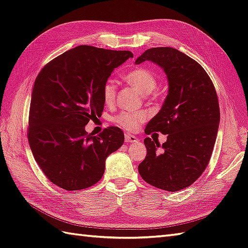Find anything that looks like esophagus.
<instances>
[{
	"label": "esophagus",
	"instance_id": "34e87169",
	"mask_svg": "<svg viewBox=\"0 0 248 248\" xmlns=\"http://www.w3.org/2000/svg\"><path fill=\"white\" fill-rule=\"evenodd\" d=\"M138 141V139H137V137L136 136H134V135H131V134H125V142H137Z\"/></svg>",
	"mask_w": 248,
	"mask_h": 248
}]
</instances>
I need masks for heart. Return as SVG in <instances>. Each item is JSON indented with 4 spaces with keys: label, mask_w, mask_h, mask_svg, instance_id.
Here are the masks:
<instances>
[{
    "label": "heart",
    "mask_w": 248,
    "mask_h": 248,
    "mask_svg": "<svg viewBox=\"0 0 248 248\" xmlns=\"http://www.w3.org/2000/svg\"><path fill=\"white\" fill-rule=\"evenodd\" d=\"M130 85L134 87L137 92L142 94L146 95L152 93L155 88L156 87V78L155 76L147 69L137 68L130 71L127 76L125 77ZM103 98L107 104H111L116 98L117 93V83L113 78H108L103 86ZM146 119V113L143 111L139 112H121L119 116L116 117V122L122 126V127L134 130L137 129L138 126L140 125L143 121Z\"/></svg>",
    "instance_id": "heart-1"
}]
</instances>
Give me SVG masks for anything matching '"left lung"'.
<instances>
[{
	"label": "left lung",
	"instance_id": "left-lung-1",
	"mask_svg": "<svg viewBox=\"0 0 248 248\" xmlns=\"http://www.w3.org/2000/svg\"><path fill=\"white\" fill-rule=\"evenodd\" d=\"M150 61L164 71L168 93L160 111L149 121L145 134L167 135L159 144L144 140L147 155L138 170L148 184L167 191L190 186L206 168L220 123V108L214 84L202 66L171 47H155L136 60Z\"/></svg>",
	"mask_w": 248,
	"mask_h": 248
}]
</instances>
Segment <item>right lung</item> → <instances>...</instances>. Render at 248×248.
Returning a JSON list of instances; mask_svg holds the SVG:
<instances>
[{"instance_id": "right-lung-1", "label": "right lung", "mask_w": 248, "mask_h": 248, "mask_svg": "<svg viewBox=\"0 0 248 248\" xmlns=\"http://www.w3.org/2000/svg\"><path fill=\"white\" fill-rule=\"evenodd\" d=\"M132 57L127 50L81 45L53 59L35 78L27 136L35 162L53 184L66 190L94 185L107 156L123 145L119 127L93 137L85 126L101 117L108 78Z\"/></svg>"}]
</instances>
